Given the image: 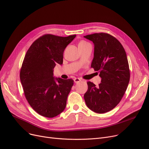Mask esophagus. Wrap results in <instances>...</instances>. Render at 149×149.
<instances>
[{"instance_id": "34e87169", "label": "esophagus", "mask_w": 149, "mask_h": 149, "mask_svg": "<svg viewBox=\"0 0 149 149\" xmlns=\"http://www.w3.org/2000/svg\"><path fill=\"white\" fill-rule=\"evenodd\" d=\"M74 80V82L75 83H79V82L81 81V79H79V78H75Z\"/></svg>"}]
</instances>
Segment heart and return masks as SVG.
Returning a JSON list of instances; mask_svg holds the SVG:
<instances>
[{"mask_svg": "<svg viewBox=\"0 0 149 149\" xmlns=\"http://www.w3.org/2000/svg\"><path fill=\"white\" fill-rule=\"evenodd\" d=\"M86 43V42H84V41H81V42L79 43V45H80L84 44V43Z\"/></svg>", "mask_w": 149, "mask_h": 149, "instance_id": "obj_1", "label": "heart"}]
</instances>
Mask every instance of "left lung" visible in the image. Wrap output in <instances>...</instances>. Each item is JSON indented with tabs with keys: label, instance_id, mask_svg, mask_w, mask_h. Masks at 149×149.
I'll list each match as a JSON object with an SVG mask.
<instances>
[{
	"label": "left lung",
	"instance_id": "1",
	"mask_svg": "<svg viewBox=\"0 0 149 149\" xmlns=\"http://www.w3.org/2000/svg\"><path fill=\"white\" fill-rule=\"evenodd\" d=\"M84 37L94 44L91 68L101 78L98 86L87 82L88 89L84 98L91 110L106 113L118 105L128 86L130 69L126 53L121 43L109 34L95 33Z\"/></svg>",
	"mask_w": 149,
	"mask_h": 149
}]
</instances>
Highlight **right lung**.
Returning a JSON list of instances; mask_svg holds the SVG:
<instances>
[{"label": "right lung", "mask_w": 149, "mask_h": 149, "mask_svg": "<svg viewBox=\"0 0 149 149\" xmlns=\"http://www.w3.org/2000/svg\"><path fill=\"white\" fill-rule=\"evenodd\" d=\"M75 36L43 35L31 45L23 61L20 79L25 98L43 116L53 118L66 107L74 80L54 79L53 69L57 63H63L66 47Z\"/></svg>", "instance_id": "1"}]
</instances>
